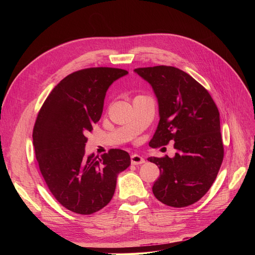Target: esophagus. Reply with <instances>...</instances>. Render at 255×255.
<instances>
[{
	"label": "esophagus",
	"mask_w": 255,
	"mask_h": 255,
	"mask_svg": "<svg viewBox=\"0 0 255 255\" xmlns=\"http://www.w3.org/2000/svg\"><path fill=\"white\" fill-rule=\"evenodd\" d=\"M130 163L133 165H140L144 163V158L141 157L140 155H137V154H133V155L130 156Z\"/></svg>",
	"instance_id": "34e87169"
}]
</instances>
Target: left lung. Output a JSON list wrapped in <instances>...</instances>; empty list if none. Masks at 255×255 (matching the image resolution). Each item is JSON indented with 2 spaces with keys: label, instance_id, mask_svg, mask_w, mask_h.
I'll return each instance as SVG.
<instances>
[{
  "label": "left lung",
  "instance_id": "8db88e82",
  "mask_svg": "<svg viewBox=\"0 0 255 255\" xmlns=\"http://www.w3.org/2000/svg\"><path fill=\"white\" fill-rule=\"evenodd\" d=\"M157 97L159 122L149 145L174 142V157H149L159 168L152 190L168 206L185 207L211 188L223 160L219 111L212 96L189 74L171 66L137 68Z\"/></svg>",
  "mask_w": 255,
  "mask_h": 255
}]
</instances>
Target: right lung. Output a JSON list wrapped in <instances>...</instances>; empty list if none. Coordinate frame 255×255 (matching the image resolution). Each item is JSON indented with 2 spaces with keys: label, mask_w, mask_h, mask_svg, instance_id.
<instances>
[{
  "label": "right lung",
  "mask_w": 255,
  "mask_h": 255,
  "mask_svg": "<svg viewBox=\"0 0 255 255\" xmlns=\"http://www.w3.org/2000/svg\"><path fill=\"white\" fill-rule=\"evenodd\" d=\"M128 73L109 67L75 71L53 88L38 113L33 143L39 170L54 198L73 213L102 210L115 194L118 173L130 165L120 149L85 155L86 134L101 118L107 89Z\"/></svg>",
  "instance_id": "add662e5"
}]
</instances>
